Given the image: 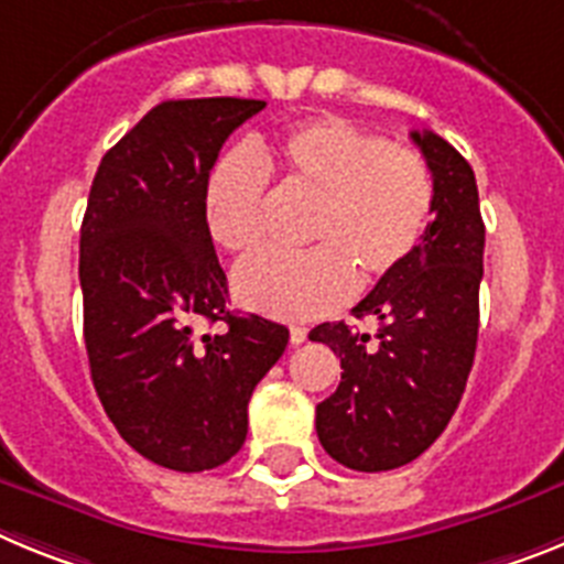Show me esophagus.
Returning a JSON list of instances; mask_svg holds the SVG:
<instances>
[{
  "label": "esophagus",
  "instance_id": "34e87169",
  "mask_svg": "<svg viewBox=\"0 0 564 564\" xmlns=\"http://www.w3.org/2000/svg\"><path fill=\"white\" fill-rule=\"evenodd\" d=\"M305 341H307V330H305V327L293 325L291 327V344H305Z\"/></svg>",
  "mask_w": 564,
  "mask_h": 564
}]
</instances>
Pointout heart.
I'll return each mask as SVG.
<instances>
[{"label": "heart", "instance_id": "heart-1", "mask_svg": "<svg viewBox=\"0 0 564 564\" xmlns=\"http://www.w3.org/2000/svg\"><path fill=\"white\" fill-rule=\"evenodd\" d=\"M268 174L279 192L313 200L305 226L313 248L246 259L234 271V293L288 322L336 313L356 293V276L376 285L395 273L417 251L435 208V181L415 149L322 115L214 163L203 214L217 246L234 253L262 246Z\"/></svg>", "mask_w": 564, "mask_h": 564}]
</instances>
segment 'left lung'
<instances>
[{
    "label": "left lung",
    "instance_id": "left-lung-1",
    "mask_svg": "<svg viewBox=\"0 0 564 564\" xmlns=\"http://www.w3.org/2000/svg\"><path fill=\"white\" fill-rule=\"evenodd\" d=\"M412 141L435 181V220L417 251L352 307L381 322L378 341L344 322L311 330L344 370L316 406L318 441L356 471H390L430 449L475 364L486 246L475 172L441 134L412 132Z\"/></svg>",
    "mask_w": 564,
    "mask_h": 564
}]
</instances>
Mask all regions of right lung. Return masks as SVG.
<instances>
[{
	"instance_id": "1",
	"label": "right lung",
	"mask_w": 564,
	"mask_h": 564,
	"mask_svg": "<svg viewBox=\"0 0 564 564\" xmlns=\"http://www.w3.org/2000/svg\"><path fill=\"white\" fill-rule=\"evenodd\" d=\"M265 109L186 98L149 109L101 158L82 223L84 344L104 412L138 455L174 471L231 460L248 401L288 347V327L228 311L203 214L223 143ZM194 324H220L214 337Z\"/></svg>"
}]
</instances>
